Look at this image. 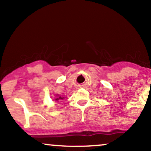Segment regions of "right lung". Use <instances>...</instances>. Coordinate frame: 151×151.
<instances>
[{
    "label": "right lung",
    "instance_id": "right-lung-1",
    "mask_svg": "<svg viewBox=\"0 0 151 151\" xmlns=\"http://www.w3.org/2000/svg\"><path fill=\"white\" fill-rule=\"evenodd\" d=\"M60 99H61V100H63V98H62V97L60 96V97H58V98H55V100H59Z\"/></svg>",
    "mask_w": 151,
    "mask_h": 151
}]
</instances>
